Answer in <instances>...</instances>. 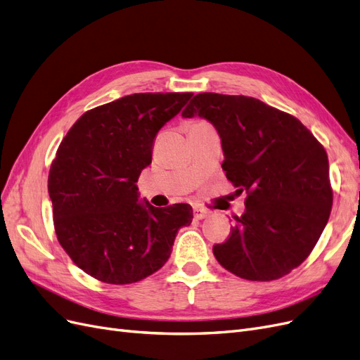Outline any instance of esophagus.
<instances>
[{"mask_svg":"<svg viewBox=\"0 0 360 360\" xmlns=\"http://www.w3.org/2000/svg\"><path fill=\"white\" fill-rule=\"evenodd\" d=\"M209 216V212L204 210V209H200V207H195L193 209V217L195 219H204V217Z\"/></svg>","mask_w":360,"mask_h":360,"instance_id":"34e87169","label":"esophagus"}]
</instances>
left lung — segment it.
Here are the masks:
<instances>
[{
  "mask_svg": "<svg viewBox=\"0 0 360 360\" xmlns=\"http://www.w3.org/2000/svg\"><path fill=\"white\" fill-rule=\"evenodd\" d=\"M221 136L222 169L245 213L213 246L219 264L248 281H274L308 258L329 221L333 192L324 147L296 117L254 97L200 93L181 112Z\"/></svg>",
  "mask_w": 360,
  "mask_h": 360,
  "instance_id": "obj_1",
  "label": "left lung"
}]
</instances>
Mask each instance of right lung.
<instances>
[{"label":"right lung","instance_id":"right-lung-1","mask_svg":"<svg viewBox=\"0 0 360 360\" xmlns=\"http://www.w3.org/2000/svg\"><path fill=\"white\" fill-rule=\"evenodd\" d=\"M193 93H135L82 114L52 160L48 192L60 245L85 274L126 285L167 263L192 207L139 202L136 181L160 127Z\"/></svg>","mask_w":360,"mask_h":360}]
</instances>
